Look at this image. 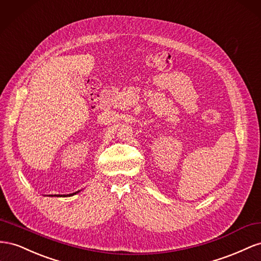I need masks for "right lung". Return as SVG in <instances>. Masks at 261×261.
Masks as SVG:
<instances>
[{"mask_svg":"<svg viewBox=\"0 0 261 261\" xmlns=\"http://www.w3.org/2000/svg\"><path fill=\"white\" fill-rule=\"evenodd\" d=\"M75 193H76V192H74V193H71V195H68V196L70 197V196H73V195H75ZM63 197H66V196H64V195H63Z\"/></svg>","mask_w":261,"mask_h":261,"instance_id":"1","label":"right lung"}]
</instances>
